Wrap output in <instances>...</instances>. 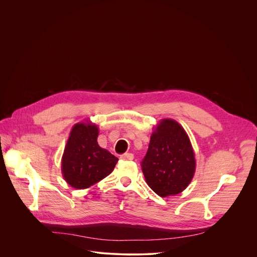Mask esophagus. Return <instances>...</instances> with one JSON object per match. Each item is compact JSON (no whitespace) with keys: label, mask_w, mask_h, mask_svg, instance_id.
Wrapping results in <instances>:
<instances>
[{"label":"esophagus","mask_w":257,"mask_h":257,"mask_svg":"<svg viewBox=\"0 0 257 257\" xmlns=\"http://www.w3.org/2000/svg\"><path fill=\"white\" fill-rule=\"evenodd\" d=\"M121 159L124 161H132L134 159V155L133 154H124L121 156Z\"/></svg>","instance_id":"esophagus-1"}]
</instances>
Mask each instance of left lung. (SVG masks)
Masks as SVG:
<instances>
[{
    "mask_svg": "<svg viewBox=\"0 0 257 257\" xmlns=\"http://www.w3.org/2000/svg\"><path fill=\"white\" fill-rule=\"evenodd\" d=\"M141 167L146 183L159 196L185 190L193 179L196 162L184 128L173 119L161 120L151 136Z\"/></svg>",
    "mask_w": 257,
    "mask_h": 257,
    "instance_id": "left-lung-1",
    "label": "left lung"
}]
</instances>
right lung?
Listing matches in <instances>:
<instances>
[{"mask_svg": "<svg viewBox=\"0 0 257 257\" xmlns=\"http://www.w3.org/2000/svg\"><path fill=\"white\" fill-rule=\"evenodd\" d=\"M98 127L90 121L73 126L62 157V174L75 189H85L111 174L118 158L97 143Z\"/></svg>", "mask_w": 257, "mask_h": 257, "instance_id": "right-lung-1", "label": "right lung"}]
</instances>
